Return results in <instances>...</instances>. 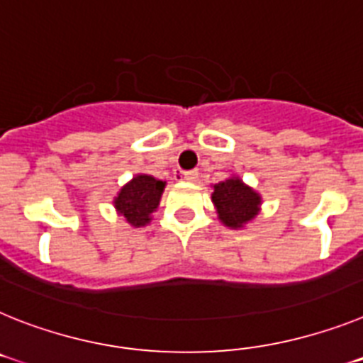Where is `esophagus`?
Instances as JSON below:
<instances>
[{
  "label": "esophagus",
  "mask_w": 363,
  "mask_h": 363,
  "mask_svg": "<svg viewBox=\"0 0 363 363\" xmlns=\"http://www.w3.org/2000/svg\"><path fill=\"white\" fill-rule=\"evenodd\" d=\"M178 178L184 179V182H196L198 170H179Z\"/></svg>",
  "instance_id": "esophagus-1"
}]
</instances>
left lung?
Segmentation results:
<instances>
[{
	"label": "left lung",
	"mask_w": 363,
	"mask_h": 363,
	"mask_svg": "<svg viewBox=\"0 0 363 363\" xmlns=\"http://www.w3.org/2000/svg\"><path fill=\"white\" fill-rule=\"evenodd\" d=\"M213 202H215L218 218L228 228H242L257 215L261 198L238 178H229L215 185Z\"/></svg>",
	"instance_id": "left-lung-1"
}]
</instances>
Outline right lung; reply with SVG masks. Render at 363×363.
I'll list each match as a JSON object with an SVG mask.
<instances>
[{
	"instance_id": "1",
	"label": "right lung",
	"mask_w": 363,
	"mask_h": 363,
	"mask_svg": "<svg viewBox=\"0 0 363 363\" xmlns=\"http://www.w3.org/2000/svg\"><path fill=\"white\" fill-rule=\"evenodd\" d=\"M163 189L165 184L160 179L147 174L135 176L130 184L121 189L119 196L116 198L117 211L135 228L148 224L150 213L156 211V207L160 206Z\"/></svg>"
}]
</instances>
